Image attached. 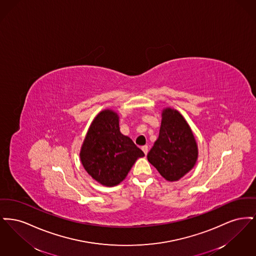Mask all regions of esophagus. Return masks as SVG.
<instances>
[{"instance_id": "obj_1", "label": "esophagus", "mask_w": 256, "mask_h": 256, "mask_svg": "<svg viewBox=\"0 0 256 256\" xmlns=\"http://www.w3.org/2000/svg\"><path fill=\"white\" fill-rule=\"evenodd\" d=\"M142 150L144 152V154L146 156V154H148V146H142Z\"/></svg>"}]
</instances>
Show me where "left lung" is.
<instances>
[{
	"label": "left lung",
	"mask_w": 256,
	"mask_h": 256,
	"mask_svg": "<svg viewBox=\"0 0 256 256\" xmlns=\"http://www.w3.org/2000/svg\"><path fill=\"white\" fill-rule=\"evenodd\" d=\"M161 117L158 138L146 158L166 180L178 182L194 168L198 144L189 124L178 110L165 108Z\"/></svg>",
	"instance_id": "obj_1"
}]
</instances>
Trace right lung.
<instances>
[{"mask_svg":"<svg viewBox=\"0 0 256 256\" xmlns=\"http://www.w3.org/2000/svg\"><path fill=\"white\" fill-rule=\"evenodd\" d=\"M120 117L113 110H102L91 122L80 148L84 170L104 186L122 182L136 160L145 156L134 141L120 132Z\"/></svg>","mask_w":256,"mask_h":256,"instance_id":"obj_1","label":"right lung"}]
</instances>
